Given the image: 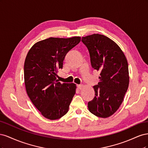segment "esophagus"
I'll return each mask as SVG.
<instances>
[{
    "label": "esophagus",
    "instance_id": "esophagus-1",
    "mask_svg": "<svg viewBox=\"0 0 148 148\" xmlns=\"http://www.w3.org/2000/svg\"><path fill=\"white\" fill-rule=\"evenodd\" d=\"M77 87H78V88L79 89H82L83 88V85H82V84H78V85H77Z\"/></svg>",
    "mask_w": 148,
    "mask_h": 148
}]
</instances>
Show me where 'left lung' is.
Wrapping results in <instances>:
<instances>
[{"label": "left lung", "mask_w": 148, "mask_h": 148, "mask_svg": "<svg viewBox=\"0 0 148 148\" xmlns=\"http://www.w3.org/2000/svg\"><path fill=\"white\" fill-rule=\"evenodd\" d=\"M88 49L92 68L100 72V82L93 86L94 99L89 110L101 118L109 117L123 102L129 85L128 65L123 51L114 41L102 34L82 37Z\"/></svg>", "instance_id": "obj_1"}]
</instances>
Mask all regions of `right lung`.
<instances>
[{"mask_svg":"<svg viewBox=\"0 0 148 148\" xmlns=\"http://www.w3.org/2000/svg\"><path fill=\"white\" fill-rule=\"evenodd\" d=\"M81 41V37L49 38L34 44L24 64L27 95L44 117L57 120L69 111L76 92V84L57 79L58 70L63 68L65 57Z\"/></svg>","mask_w":148,"mask_h":148,"instance_id":"obj_1","label":"right lung"}]
</instances>
